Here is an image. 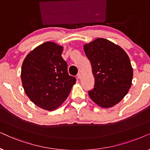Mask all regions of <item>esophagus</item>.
<instances>
[{
  "label": "esophagus",
  "instance_id": "1",
  "mask_svg": "<svg viewBox=\"0 0 150 150\" xmlns=\"http://www.w3.org/2000/svg\"><path fill=\"white\" fill-rule=\"evenodd\" d=\"M77 78H78V79H81V73L77 74Z\"/></svg>",
  "mask_w": 150,
  "mask_h": 150
}]
</instances>
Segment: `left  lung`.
<instances>
[{
	"instance_id": "1",
	"label": "left lung",
	"mask_w": 150,
	"mask_h": 150,
	"mask_svg": "<svg viewBox=\"0 0 150 150\" xmlns=\"http://www.w3.org/2000/svg\"><path fill=\"white\" fill-rule=\"evenodd\" d=\"M93 75L94 88L88 96L102 108L119 103L131 88L133 68L125 51L106 39L98 38L84 45Z\"/></svg>"
}]
</instances>
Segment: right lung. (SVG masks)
Here are the masks:
<instances>
[{
	"label": "right lung",
	"instance_id": "add662e5",
	"mask_svg": "<svg viewBox=\"0 0 150 150\" xmlns=\"http://www.w3.org/2000/svg\"><path fill=\"white\" fill-rule=\"evenodd\" d=\"M63 50L62 45L47 41L30 51L22 64L25 93L35 105L47 111L59 107L76 81L68 73Z\"/></svg>",
	"mask_w": 150,
	"mask_h": 150
}]
</instances>
